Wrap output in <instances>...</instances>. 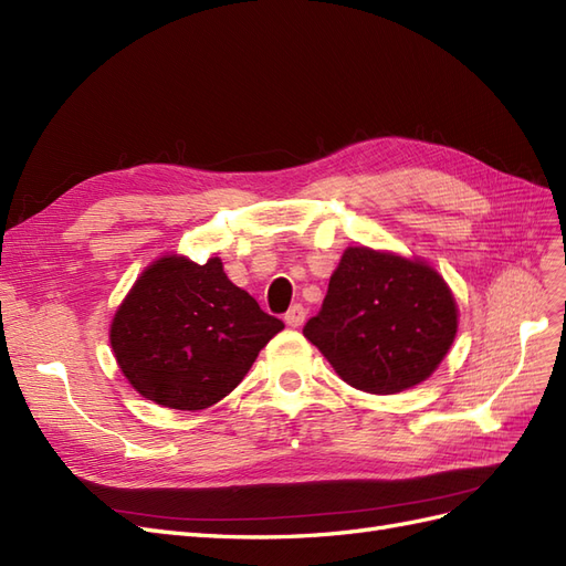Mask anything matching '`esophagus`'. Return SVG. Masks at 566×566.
<instances>
[{
  "instance_id": "1",
  "label": "esophagus",
  "mask_w": 566,
  "mask_h": 566,
  "mask_svg": "<svg viewBox=\"0 0 566 566\" xmlns=\"http://www.w3.org/2000/svg\"><path fill=\"white\" fill-rule=\"evenodd\" d=\"M303 321H306V308H303V303H294V306L286 311L284 323H286L289 327H301Z\"/></svg>"
}]
</instances>
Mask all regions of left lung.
<instances>
[{"instance_id":"left-lung-1","label":"left lung","mask_w":566,"mask_h":566,"mask_svg":"<svg viewBox=\"0 0 566 566\" xmlns=\"http://www.w3.org/2000/svg\"><path fill=\"white\" fill-rule=\"evenodd\" d=\"M303 335L344 382L395 395L440 366L457 335V303L421 260L356 245L344 251L323 308Z\"/></svg>"}]
</instances>
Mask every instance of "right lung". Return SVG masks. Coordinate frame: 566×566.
I'll use <instances>...</instances> for the list:
<instances>
[{"label":"right lung","mask_w":566,"mask_h":566,"mask_svg":"<svg viewBox=\"0 0 566 566\" xmlns=\"http://www.w3.org/2000/svg\"><path fill=\"white\" fill-rule=\"evenodd\" d=\"M284 327L234 286L220 258L169 255L136 280L109 329L126 380L145 399L200 411L224 399Z\"/></svg>","instance_id":"right-lung-1"}]
</instances>
